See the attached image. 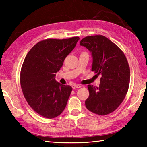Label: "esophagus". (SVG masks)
<instances>
[{
  "label": "esophagus",
  "mask_w": 147,
  "mask_h": 147,
  "mask_svg": "<svg viewBox=\"0 0 147 147\" xmlns=\"http://www.w3.org/2000/svg\"><path fill=\"white\" fill-rule=\"evenodd\" d=\"M81 87H82V85H72V88H73V89L81 88Z\"/></svg>",
  "instance_id": "1"
}]
</instances>
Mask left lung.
Listing matches in <instances>:
<instances>
[{"mask_svg":"<svg viewBox=\"0 0 147 147\" xmlns=\"http://www.w3.org/2000/svg\"><path fill=\"white\" fill-rule=\"evenodd\" d=\"M80 43L92 53V71L102 75L98 87L88 85L86 107L98 115L110 114L123 102L128 90L130 69L127 59L123 52L104 36H86Z\"/></svg>","mask_w":147,"mask_h":147,"instance_id":"8db88e82","label":"left lung"}]
</instances>
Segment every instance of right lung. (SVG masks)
I'll use <instances>...</instances> for the list:
<instances>
[{
    "instance_id": "1",
    "label": "right lung",
    "mask_w": 147,
    "mask_h": 147,
    "mask_svg": "<svg viewBox=\"0 0 147 147\" xmlns=\"http://www.w3.org/2000/svg\"><path fill=\"white\" fill-rule=\"evenodd\" d=\"M79 40L74 36L42 40L31 49L24 59L20 73L22 91L28 104L43 117H57L66 106L72 87L58 83L55 73Z\"/></svg>"
}]
</instances>
